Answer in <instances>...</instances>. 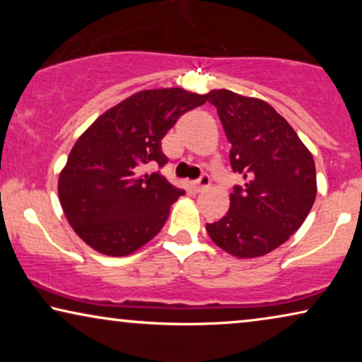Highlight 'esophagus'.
<instances>
[{"instance_id": "obj_1", "label": "esophagus", "mask_w": 362, "mask_h": 362, "mask_svg": "<svg viewBox=\"0 0 362 362\" xmlns=\"http://www.w3.org/2000/svg\"><path fill=\"white\" fill-rule=\"evenodd\" d=\"M209 185H211V177H209V175H206V173H204V175H201L199 180H196V181L191 182V187L196 192H201V191L207 189V187H209Z\"/></svg>"}]
</instances>
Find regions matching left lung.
<instances>
[{
  "mask_svg": "<svg viewBox=\"0 0 362 362\" xmlns=\"http://www.w3.org/2000/svg\"><path fill=\"white\" fill-rule=\"evenodd\" d=\"M207 100L217 108L232 145V171L244 177L234 186L230 209L206 224L216 245L239 259L275 250L303 224L316 197V170L311 153L290 123L259 98L232 90H212Z\"/></svg>",
  "mask_w": 362,
  "mask_h": 362,
  "instance_id": "8db88e82",
  "label": "left lung"
}]
</instances>
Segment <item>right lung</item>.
Wrapping results in <instances>:
<instances>
[{
	"label": "right lung",
	"mask_w": 362,
	"mask_h": 362,
	"mask_svg": "<svg viewBox=\"0 0 362 362\" xmlns=\"http://www.w3.org/2000/svg\"><path fill=\"white\" fill-rule=\"evenodd\" d=\"M207 95L156 88L107 110L74 145L59 176V199L69 224L97 252L128 255L151 240L185 194L160 171L161 140L177 118Z\"/></svg>",
	"instance_id": "add662e5"
}]
</instances>
